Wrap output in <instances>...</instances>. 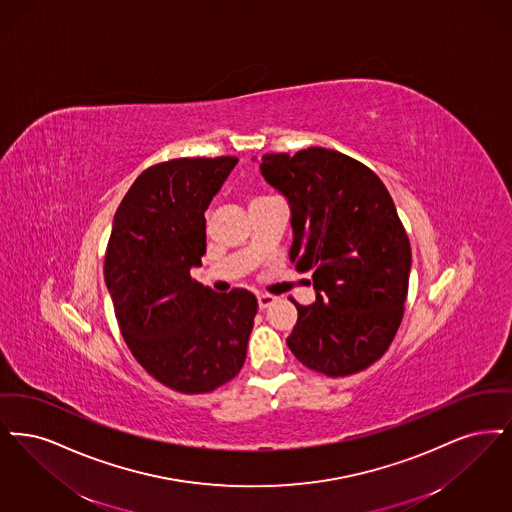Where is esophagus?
Listing matches in <instances>:
<instances>
[{"label":"esophagus","mask_w":512,"mask_h":512,"mask_svg":"<svg viewBox=\"0 0 512 512\" xmlns=\"http://www.w3.org/2000/svg\"><path fill=\"white\" fill-rule=\"evenodd\" d=\"M275 302H277V298L271 296V294H258V306H260V310H266L269 306H273Z\"/></svg>","instance_id":"1"}]
</instances>
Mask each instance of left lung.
Wrapping results in <instances>:
<instances>
[{"label": "left lung", "mask_w": 512, "mask_h": 512, "mask_svg": "<svg viewBox=\"0 0 512 512\" xmlns=\"http://www.w3.org/2000/svg\"><path fill=\"white\" fill-rule=\"evenodd\" d=\"M260 172L289 202L290 260L313 271L315 302H294L290 352L327 377L367 369L394 340L409 285L394 200L373 170L323 147L264 155Z\"/></svg>", "instance_id": "1"}]
</instances>
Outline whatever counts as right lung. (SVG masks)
I'll return each instance as SVG.
<instances>
[{
	"mask_svg": "<svg viewBox=\"0 0 512 512\" xmlns=\"http://www.w3.org/2000/svg\"><path fill=\"white\" fill-rule=\"evenodd\" d=\"M237 156L178 158L147 168L120 202L105 256V283L122 336L141 367L181 394L237 377L258 302L191 279L206 252L212 199Z\"/></svg>",
	"mask_w": 512,
	"mask_h": 512,
	"instance_id": "1",
	"label": "right lung"
}]
</instances>
